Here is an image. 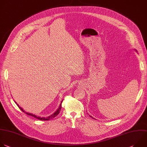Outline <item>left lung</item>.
<instances>
[{
	"label": "left lung",
	"instance_id": "1",
	"mask_svg": "<svg viewBox=\"0 0 147 147\" xmlns=\"http://www.w3.org/2000/svg\"><path fill=\"white\" fill-rule=\"evenodd\" d=\"M90 117H91V116H90Z\"/></svg>",
	"mask_w": 147,
	"mask_h": 147
}]
</instances>
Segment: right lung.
Here are the masks:
<instances>
[{
	"label": "right lung",
	"mask_w": 147,
	"mask_h": 147,
	"mask_svg": "<svg viewBox=\"0 0 147 147\" xmlns=\"http://www.w3.org/2000/svg\"><path fill=\"white\" fill-rule=\"evenodd\" d=\"M62 102H63V100L61 102V105H59V108L58 109V110H57L53 114H52L51 115L49 116V117H37V116H36V115H33V114H30V113H26V112H25L21 107H20V106H19L16 102V103L17 105L18 106V107L20 108V109L21 110H22L23 112H24L25 113H26L27 115L32 116V117L36 118V119H39V120H41V121H48V120H50L51 119H53V118H55V117H57V116L59 114V113H60V111H61V108H62V106H61V105H62Z\"/></svg>",
	"instance_id": "right-lung-1"
}]
</instances>
